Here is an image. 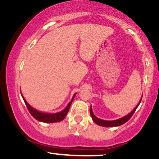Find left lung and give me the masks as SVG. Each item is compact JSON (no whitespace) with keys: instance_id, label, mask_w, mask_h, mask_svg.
Wrapping results in <instances>:
<instances>
[{"instance_id":"8db88e82","label":"left lung","mask_w":159,"mask_h":159,"mask_svg":"<svg viewBox=\"0 0 159 159\" xmlns=\"http://www.w3.org/2000/svg\"><path fill=\"white\" fill-rule=\"evenodd\" d=\"M142 97H143V96H142ZM142 97H141V99H140V100H139V103L137 104V106H136L135 108H134V110L131 111V112H130L128 115H127V116H125V117H122V118H119V119L115 120V121H105V120L100 119V118H97V117H96L95 116H94L93 111H92L91 106H90V116H91V117H92V119H93V121L95 122L97 125H99V126H102V127H117V126H120V125H123V124L126 123V122L128 121L130 118H131V116H133L134 113L135 112L136 109H137V107H138L139 103H140L141 99H142Z\"/></svg>"}]
</instances>
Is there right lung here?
<instances>
[{
    "mask_svg": "<svg viewBox=\"0 0 159 159\" xmlns=\"http://www.w3.org/2000/svg\"><path fill=\"white\" fill-rule=\"evenodd\" d=\"M76 93H75L74 95H73V97L72 99H71V100L69 102V103L68 104L67 106H66L63 110L60 111V112L53 113V114L43 113V112H41V111L36 110L35 109L31 107V106L29 105L27 102H26V100L24 99V97H22V98H23V100L24 102H25L26 107H27L28 109H29L30 114L34 117L36 120H38V121H41V122H45V123H53V122H59V121H62V120L66 118V115H67V113L69 112V108H70L71 102H72L73 99H74L75 96L76 95Z\"/></svg>",
    "mask_w": 159,
    "mask_h": 159,
    "instance_id": "right-lung-1",
    "label": "right lung"
}]
</instances>
